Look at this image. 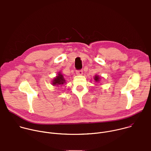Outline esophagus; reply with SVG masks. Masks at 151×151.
I'll use <instances>...</instances> for the list:
<instances>
[{
    "instance_id": "34e87169",
    "label": "esophagus",
    "mask_w": 151,
    "mask_h": 151,
    "mask_svg": "<svg viewBox=\"0 0 151 151\" xmlns=\"http://www.w3.org/2000/svg\"><path fill=\"white\" fill-rule=\"evenodd\" d=\"M77 75H82L83 74V71L82 70H76V72Z\"/></svg>"
}]
</instances>
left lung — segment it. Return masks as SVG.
I'll list each match as a JSON object with an SVG mask.
<instances>
[{"label":"left lung","mask_w":151,"mask_h":151,"mask_svg":"<svg viewBox=\"0 0 151 151\" xmlns=\"http://www.w3.org/2000/svg\"><path fill=\"white\" fill-rule=\"evenodd\" d=\"M100 78L98 75H95L94 80L96 81V82H99L100 81Z\"/></svg>","instance_id":"1"}]
</instances>
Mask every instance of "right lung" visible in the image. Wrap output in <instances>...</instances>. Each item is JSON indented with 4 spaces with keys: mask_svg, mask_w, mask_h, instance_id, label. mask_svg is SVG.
Wrapping results in <instances>:
<instances>
[{
    "mask_svg": "<svg viewBox=\"0 0 151 151\" xmlns=\"http://www.w3.org/2000/svg\"><path fill=\"white\" fill-rule=\"evenodd\" d=\"M64 83H66V80L64 79L63 75L60 72H58V75H57V76L54 78L52 84L54 86H58L63 85Z\"/></svg>",
    "mask_w": 151,
    "mask_h": 151,
    "instance_id": "right-lung-1",
    "label": "right lung"
}]
</instances>
